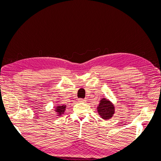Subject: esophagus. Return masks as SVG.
Segmentation results:
<instances>
[{
  "instance_id": "esophagus-1",
  "label": "esophagus",
  "mask_w": 161,
  "mask_h": 161,
  "mask_svg": "<svg viewBox=\"0 0 161 161\" xmlns=\"http://www.w3.org/2000/svg\"><path fill=\"white\" fill-rule=\"evenodd\" d=\"M78 101L80 102V103H82H82H85L86 100L85 99H78Z\"/></svg>"
}]
</instances>
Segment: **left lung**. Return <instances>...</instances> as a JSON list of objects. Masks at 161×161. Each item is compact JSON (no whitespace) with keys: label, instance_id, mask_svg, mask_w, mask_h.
Instances as JSON below:
<instances>
[{"label":"left lung","instance_id":"left-lung-1","mask_svg":"<svg viewBox=\"0 0 161 161\" xmlns=\"http://www.w3.org/2000/svg\"><path fill=\"white\" fill-rule=\"evenodd\" d=\"M97 111L103 119H108L112 118L114 114L115 108L114 105L109 100L102 99L100 101V103L97 107Z\"/></svg>","mask_w":161,"mask_h":161}]
</instances>
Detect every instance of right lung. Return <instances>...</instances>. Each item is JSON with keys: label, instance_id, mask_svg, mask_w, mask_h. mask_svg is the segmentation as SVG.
<instances>
[{"label": "right lung", "instance_id": "right-lung-1", "mask_svg": "<svg viewBox=\"0 0 161 161\" xmlns=\"http://www.w3.org/2000/svg\"><path fill=\"white\" fill-rule=\"evenodd\" d=\"M65 109H66V105H58L56 107V111L58 113V115H61L62 114H64Z\"/></svg>", "mask_w": 161, "mask_h": 161}]
</instances>
